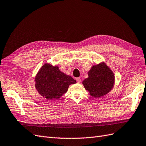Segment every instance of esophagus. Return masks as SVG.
<instances>
[{
  "mask_svg": "<svg viewBox=\"0 0 146 146\" xmlns=\"http://www.w3.org/2000/svg\"><path fill=\"white\" fill-rule=\"evenodd\" d=\"M76 81H77V83H80L81 82V79H80V78H76Z\"/></svg>",
  "mask_w": 146,
  "mask_h": 146,
  "instance_id": "34e87169",
  "label": "esophagus"
}]
</instances>
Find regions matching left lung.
I'll return each mask as SVG.
<instances>
[{"mask_svg": "<svg viewBox=\"0 0 146 146\" xmlns=\"http://www.w3.org/2000/svg\"><path fill=\"white\" fill-rule=\"evenodd\" d=\"M114 76L104 63L93 66L88 72V77L82 82L85 90L94 98H100L112 90Z\"/></svg>", "mask_w": 146, "mask_h": 146, "instance_id": "1", "label": "left lung"}]
</instances>
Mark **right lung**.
<instances>
[{"label": "right lung", "instance_id": "1", "mask_svg": "<svg viewBox=\"0 0 146 146\" xmlns=\"http://www.w3.org/2000/svg\"><path fill=\"white\" fill-rule=\"evenodd\" d=\"M35 87L47 99H58L67 92L70 85L76 83L72 77L61 72L58 66L46 63L35 77Z\"/></svg>", "mask_w": 146, "mask_h": 146}]
</instances>
